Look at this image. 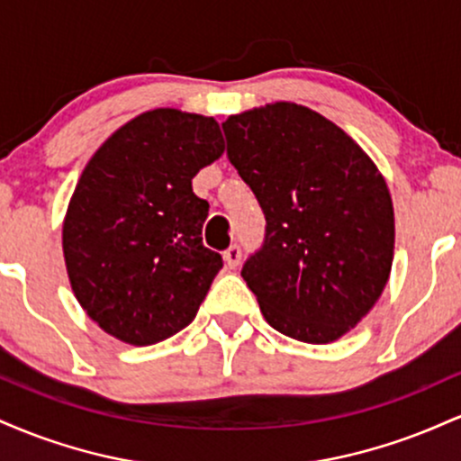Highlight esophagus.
<instances>
[{
	"label": "esophagus",
	"mask_w": 461,
	"mask_h": 461,
	"mask_svg": "<svg viewBox=\"0 0 461 461\" xmlns=\"http://www.w3.org/2000/svg\"><path fill=\"white\" fill-rule=\"evenodd\" d=\"M240 258H242V251H240V247H238V245L227 247L223 251V260L230 268H236L238 264H240Z\"/></svg>",
	"instance_id": "esophagus-1"
}]
</instances>
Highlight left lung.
Listing matches in <instances>:
<instances>
[{
    "mask_svg": "<svg viewBox=\"0 0 461 461\" xmlns=\"http://www.w3.org/2000/svg\"><path fill=\"white\" fill-rule=\"evenodd\" d=\"M227 158L267 216L242 267L273 330L310 345L373 310L394 258V210L375 162L347 131L290 102L231 114Z\"/></svg>",
    "mask_w": 461,
    "mask_h": 461,
    "instance_id": "1",
    "label": "left lung"
}]
</instances>
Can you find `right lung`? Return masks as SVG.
Instances as JSON below:
<instances>
[{"label":"right lung","instance_id":"right-lung-1","mask_svg":"<svg viewBox=\"0 0 461 461\" xmlns=\"http://www.w3.org/2000/svg\"><path fill=\"white\" fill-rule=\"evenodd\" d=\"M225 151L212 116L156 108L95 151L68 201L62 251L76 299L116 340L156 345L197 316L223 258L201 240L193 177Z\"/></svg>","mask_w":461,"mask_h":461}]
</instances>
